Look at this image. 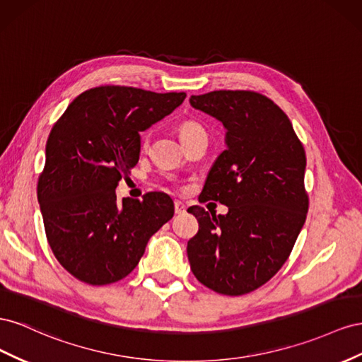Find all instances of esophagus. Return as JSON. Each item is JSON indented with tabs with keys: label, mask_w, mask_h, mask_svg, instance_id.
<instances>
[{
	"label": "esophagus",
	"mask_w": 362,
	"mask_h": 362,
	"mask_svg": "<svg viewBox=\"0 0 362 362\" xmlns=\"http://www.w3.org/2000/svg\"><path fill=\"white\" fill-rule=\"evenodd\" d=\"M185 211H187V206H185V203H182L180 200H175L174 202V212L175 214H183Z\"/></svg>",
	"instance_id": "esophagus-1"
}]
</instances>
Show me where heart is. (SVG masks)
<instances>
[{"instance_id":"b5f03b06","label":"heart","mask_w":362,"mask_h":362,"mask_svg":"<svg viewBox=\"0 0 362 362\" xmlns=\"http://www.w3.org/2000/svg\"><path fill=\"white\" fill-rule=\"evenodd\" d=\"M179 132H180V138L182 139H187L189 136L200 135V133H204L203 127L200 126L199 122H195V121H185V122H182ZM148 141H150L148 135H144V138H142V147L144 148L148 146Z\"/></svg>"}]
</instances>
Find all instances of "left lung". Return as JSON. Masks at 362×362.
Returning <instances> with one entry per match:
<instances>
[{
	"label": "left lung",
	"mask_w": 362,
	"mask_h": 362,
	"mask_svg": "<svg viewBox=\"0 0 362 362\" xmlns=\"http://www.w3.org/2000/svg\"><path fill=\"white\" fill-rule=\"evenodd\" d=\"M189 103L227 130L199 200L229 208L188 209L199 221L187 247L191 270L215 293L243 296L281 270L305 224V148L285 112L257 92L214 90Z\"/></svg>",
	"instance_id": "obj_1"
}]
</instances>
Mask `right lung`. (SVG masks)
I'll use <instances>...</instances> for the list:
<instances>
[{"label":"right lung","instance_id":"add662e5","mask_svg":"<svg viewBox=\"0 0 362 362\" xmlns=\"http://www.w3.org/2000/svg\"><path fill=\"white\" fill-rule=\"evenodd\" d=\"M185 92L98 86L85 90L49 132L37 202L56 259L78 281L107 285L133 272L151 235L174 215L173 200L115 189L139 160L141 136L179 107Z\"/></svg>","mask_w":362,"mask_h":362}]
</instances>
